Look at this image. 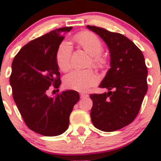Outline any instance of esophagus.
I'll list each match as a JSON object with an SVG mask.
<instances>
[{
	"mask_svg": "<svg viewBox=\"0 0 161 161\" xmlns=\"http://www.w3.org/2000/svg\"><path fill=\"white\" fill-rule=\"evenodd\" d=\"M80 98H85V97H89V95L86 94V93H80Z\"/></svg>",
	"mask_w": 161,
	"mask_h": 161,
	"instance_id": "obj_1",
	"label": "esophagus"
}]
</instances>
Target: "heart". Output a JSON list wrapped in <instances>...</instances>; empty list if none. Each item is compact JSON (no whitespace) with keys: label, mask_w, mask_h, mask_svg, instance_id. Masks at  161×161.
<instances>
[{"label":"heart","mask_w":161,"mask_h":161,"mask_svg":"<svg viewBox=\"0 0 161 161\" xmlns=\"http://www.w3.org/2000/svg\"><path fill=\"white\" fill-rule=\"evenodd\" d=\"M74 42L80 48L84 50L90 55V64L97 68H103L106 66L107 59L102 55L103 44L101 39L94 33L91 31H82L76 34L73 38ZM72 47L68 42L60 43L56 52V64L61 71L67 72L71 68ZM98 76L92 69L76 70L70 72L64 77V83L67 88L73 90L85 92L96 85Z\"/></svg>","instance_id":"1"}]
</instances>
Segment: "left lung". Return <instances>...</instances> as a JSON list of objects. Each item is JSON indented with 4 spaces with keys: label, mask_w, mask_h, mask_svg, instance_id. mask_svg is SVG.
<instances>
[{
    "label": "left lung",
    "mask_w": 161,
    "mask_h": 161,
    "mask_svg": "<svg viewBox=\"0 0 161 161\" xmlns=\"http://www.w3.org/2000/svg\"><path fill=\"white\" fill-rule=\"evenodd\" d=\"M107 44L110 68L99 87L108 93L90 94L93 126L114 131L132 123L139 114L147 91V68L142 52L128 38L104 28L87 25Z\"/></svg>",
    "instance_id": "left-lung-1"
}]
</instances>
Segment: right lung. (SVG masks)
Here are the masks:
<instances>
[{"instance_id":"1","label":"right lung","mask_w":161,"mask_h":161,"mask_svg":"<svg viewBox=\"0 0 161 161\" xmlns=\"http://www.w3.org/2000/svg\"><path fill=\"white\" fill-rule=\"evenodd\" d=\"M72 29L59 28L35 38L25 44L13 60L9 83L14 100L26 126L42 136L63 134L80 99L74 90L64 91L52 97L47 95L51 85L55 89L60 85L55 55L64 35Z\"/></svg>"}]
</instances>
